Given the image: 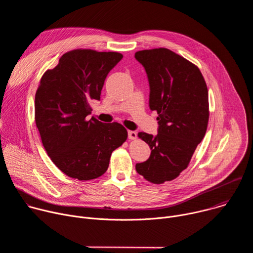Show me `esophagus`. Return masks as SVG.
Masks as SVG:
<instances>
[{"mask_svg": "<svg viewBox=\"0 0 253 253\" xmlns=\"http://www.w3.org/2000/svg\"><path fill=\"white\" fill-rule=\"evenodd\" d=\"M128 138L130 140H135L137 138V133L135 131H128Z\"/></svg>", "mask_w": 253, "mask_h": 253, "instance_id": "1", "label": "esophagus"}]
</instances>
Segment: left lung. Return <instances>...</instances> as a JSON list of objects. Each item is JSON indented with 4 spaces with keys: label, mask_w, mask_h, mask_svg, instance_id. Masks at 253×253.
I'll use <instances>...</instances> for the list:
<instances>
[{
    "label": "left lung",
    "mask_w": 253,
    "mask_h": 253,
    "mask_svg": "<svg viewBox=\"0 0 253 253\" xmlns=\"http://www.w3.org/2000/svg\"><path fill=\"white\" fill-rule=\"evenodd\" d=\"M149 81V107L158 114V134L144 132L151 154L136 164V171L149 182L161 184L187 168L202 141L209 119L208 90L197 66L166 48L135 53Z\"/></svg>",
    "instance_id": "1"
}]
</instances>
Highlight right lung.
I'll return each instance as SVG.
<instances>
[{"label":"right lung","mask_w":253,"mask_h":253,"mask_svg":"<svg viewBox=\"0 0 253 253\" xmlns=\"http://www.w3.org/2000/svg\"><path fill=\"white\" fill-rule=\"evenodd\" d=\"M122 58L117 52L77 49L65 53L41 78L35 96L36 126L51 160L69 177H100L127 139L121 124L87 118L90 102L100 100L108 73Z\"/></svg>","instance_id":"right-lung-1"}]
</instances>
